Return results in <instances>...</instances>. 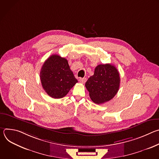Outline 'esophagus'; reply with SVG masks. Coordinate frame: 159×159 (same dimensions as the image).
Returning <instances> with one entry per match:
<instances>
[{"label":"esophagus","instance_id":"esophagus-1","mask_svg":"<svg viewBox=\"0 0 159 159\" xmlns=\"http://www.w3.org/2000/svg\"><path fill=\"white\" fill-rule=\"evenodd\" d=\"M79 81L82 83V84H84L85 82H86V78H80L79 79Z\"/></svg>","mask_w":159,"mask_h":159}]
</instances>
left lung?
<instances>
[{"label":"left lung","instance_id":"1","mask_svg":"<svg viewBox=\"0 0 159 159\" xmlns=\"http://www.w3.org/2000/svg\"><path fill=\"white\" fill-rule=\"evenodd\" d=\"M120 84V74L111 64L98 65L94 74L85 83V87L92 101L98 104L106 102L117 94Z\"/></svg>","mask_w":159,"mask_h":159}]
</instances>
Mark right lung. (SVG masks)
<instances>
[{
    "label": "right lung",
    "instance_id": "right-lung-1",
    "mask_svg": "<svg viewBox=\"0 0 159 159\" xmlns=\"http://www.w3.org/2000/svg\"><path fill=\"white\" fill-rule=\"evenodd\" d=\"M43 89L55 99L65 96L78 82L66 58L58 55H51L45 61L40 71Z\"/></svg>",
    "mask_w": 159,
    "mask_h": 159
}]
</instances>
